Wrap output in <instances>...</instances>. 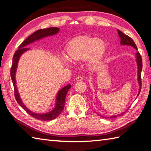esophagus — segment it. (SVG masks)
Returning a JSON list of instances; mask_svg holds the SVG:
<instances>
[{"label":"esophagus","instance_id":"esophagus-1","mask_svg":"<svg viewBox=\"0 0 151 151\" xmlns=\"http://www.w3.org/2000/svg\"><path fill=\"white\" fill-rule=\"evenodd\" d=\"M83 76H78L76 78V81H83Z\"/></svg>","mask_w":151,"mask_h":151}]
</instances>
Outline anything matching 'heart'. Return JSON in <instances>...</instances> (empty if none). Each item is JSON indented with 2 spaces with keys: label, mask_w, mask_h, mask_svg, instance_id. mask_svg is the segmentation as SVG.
Masks as SVG:
<instances>
[{
  "label": "heart",
  "mask_w": 151,
  "mask_h": 151,
  "mask_svg": "<svg viewBox=\"0 0 151 151\" xmlns=\"http://www.w3.org/2000/svg\"><path fill=\"white\" fill-rule=\"evenodd\" d=\"M107 44L102 39L88 35L75 37L66 46L68 58L72 62L85 59L91 66H94L102 59L106 53ZM67 63V59L64 58Z\"/></svg>",
  "instance_id": "1"
}]
</instances>
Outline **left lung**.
<instances>
[{"instance_id": "left-lung-1", "label": "left lung", "mask_w": 151, "mask_h": 151, "mask_svg": "<svg viewBox=\"0 0 151 151\" xmlns=\"http://www.w3.org/2000/svg\"><path fill=\"white\" fill-rule=\"evenodd\" d=\"M117 31H118V34H119V36L120 37V38H121V45H130L132 47H134L136 50H137V46L135 44L133 40H132L130 36H127V35H125V34L122 33L121 31H120L119 29H117ZM136 60H137V66H138V72H137V76H138V82H139V93L137 94V96H139V94L141 92V86H142V83H141V70H142V67H143V63H142V58H141V55L139 54V52H137L136 53ZM123 113H121V114L119 115V116L120 115H122ZM101 116V117L103 118H105L107 119L106 116ZM115 117H117V115H114V116H110V119H114Z\"/></svg>"}]
</instances>
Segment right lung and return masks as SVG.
<instances>
[{
  "instance_id": "add662e5",
  "label": "right lung",
  "mask_w": 151,
  "mask_h": 151,
  "mask_svg": "<svg viewBox=\"0 0 151 151\" xmlns=\"http://www.w3.org/2000/svg\"><path fill=\"white\" fill-rule=\"evenodd\" d=\"M59 31V28L57 27H51V28L44 29H40L38 30H36V32H34L32 35L29 36L28 38L24 40L23 42L19 46V49L15 52L13 57V63H12V65L10 70V76L13 82L14 88V96L15 98V100L17 101V103L19 104V105L22 107V108L26 111L27 113L33 116L34 118L37 119L38 120H40V121H51V120L55 119L57 116L60 114V113L63 111V110L64 107V103H65V98L66 96V94L68 91L69 89L71 87V85H68L66 86V87H63L61 90L59 91L57 96V101H56V106H55V109L52 111L46 113V114H37V113H35L32 111H30L27 107L24 106V104H23L22 101L21 100V98L19 97V93H18V91L17 89V87L15 85V72H16L17 63L19 58L21 56V55L23 53L24 51L29 50V48L25 47L26 45L32 43L35 41L37 40H40L44 37H46L48 36L54 35L55 34L58 33Z\"/></svg>"
}]
</instances>
